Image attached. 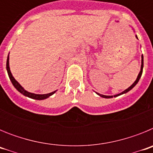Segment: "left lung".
I'll return each instance as SVG.
<instances>
[{
	"mask_svg": "<svg viewBox=\"0 0 153 153\" xmlns=\"http://www.w3.org/2000/svg\"><path fill=\"white\" fill-rule=\"evenodd\" d=\"M136 38L138 39V37H137V36H136ZM143 55H142V61H141V70H140V74H138V76H137V78H136V81H135L134 83H132V84L130 86H129V88H127L126 90H124V91H123L122 93H119V94H117V95H114V96H113V97H119V96L122 95V94H124V93H128V92H129V90H132V89L133 88V87H134V86H136V84H137V83H138V82H139V80H140V77H141V76H142V74H143ZM96 93H97V95H99V96H100V97H102V98H106V99H108V98H112V97H113V96H106V95H102V94H100V93H97V92H96Z\"/></svg>",
	"mask_w": 153,
	"mask_h": 153,
	"instance_id": "obj_1",
	"label": "left lung"
}]
</instances>
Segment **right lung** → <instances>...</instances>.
<instances>
[{
    "label": "right lung",
    "mask_w": 153,
    "mask_h": 153,
    "mask_svg": "<svg viewBox=\"0 0 153 153\" xmlns=\"http://www.w3.org/2000/svg\"><path fill=\"white\" fill-rule=\"evenodd\" d=\"M7 71L8 76H9V78H10V81H11L12 84L13 85V86L18 90L21 93H22L23 95L26 96V97H29V98L31 99H34V100H45V99L48 98L49 97L52 96L53 93H55L56 92V90L52 92V93H47V94H35V93H30V92L27 91L24 89V87L21 86V85L14 79V77L12 75L11 72H10V67H9V54H8L7 59Z\"/></svg>",
    "instance_id": "1"
}]
</instances>
